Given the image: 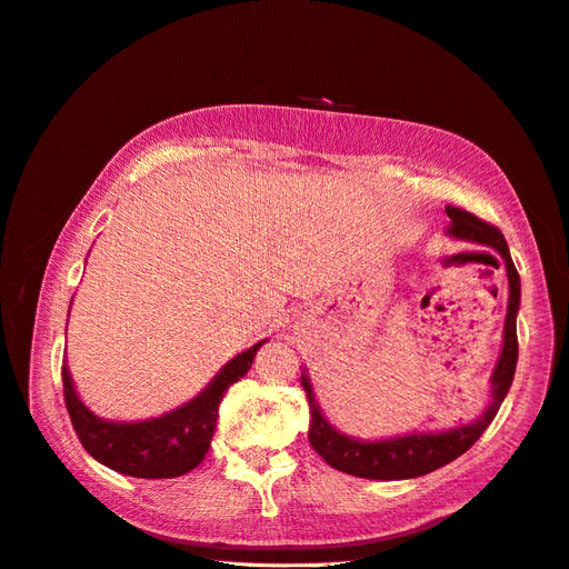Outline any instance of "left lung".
Returning a JSON list of instances; mask_svg holds the SVG:
<instances>
[{"mask_svg": "<svg viewBox=\"0 0 569 569\" xmlns=\"http://www.w3.org/2000/svg\"><path fill=\"white\" fill-rule=\"evenodd\" d=\"M449 216V236L488 244L495 247L505 259L507 269V281H509V302H507V317H505V343L502 353L498 360V368L492 372V395L490 406L478 416V420L469 426H459L447 432H420V435H406V437H391V440L382 442H360L353 437L341 435L337 428L327 423V418L319 413V406L315 403L312 387L308 377H300L302 389L308 391L310 401V432L308 440L312 449L317 451L333 469L343 473H351L358 478H372V480H401V478H416L426 476L440 466L455 461L461 457L466 449L478 440L486 428L492 423V418L498 416L500 403L505 401L509 387L515 380V368H517V310H519V298H521V283L519 273L515 269V261L509 257L507 242L498 226H492L476 213L459 209V207H447Z\"/></svg>", "mask_w": 569, "mask_h": 569, "instance_id": "left-lung-1", "label": "left lung"}]
</instances>
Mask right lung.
Here are the masks:
<instances>
[{
  "label": "right lung",
  "mask_w": 569,
  "mask_h": 569,
  "mask_svg": "<svg viewBox=\"0 0 569 569\" xmlns=\"http://www.w3.org/2000/svg\"><path fill=\"white\" fill-rule=\"evenodd\" d=\"M261 343L264 341L232 358L194 401L168 416L141 420V423H110V420L93 416L77 397L69 368L62 366L64 403L79 442L96 461L124 476L174 478L192 471L211 447L218 403L223 401L228 387L236 385L252 368Z\"/></svg>",
  "instance_id": "add662e5"
}]
</instances>
